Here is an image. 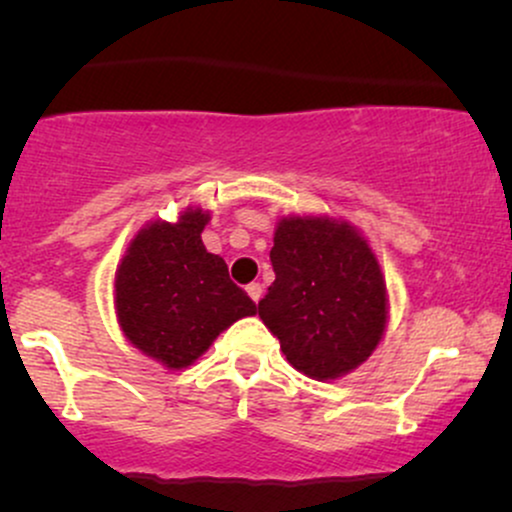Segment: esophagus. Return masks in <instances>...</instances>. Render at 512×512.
I'll use <instances>...</instances> for the list:
<instances>
[{
	"instance_id": "obj_1",
	"label": "esophagus",
	"mask_w": 512,
	"mask_h": 512,
	"mask_svg": "<svg viewBox=\"0 0 512 512\" xmlns=\"http://www.w3.org/2000/svg\"><path fill=\"white\" fill-rule=\"evenodd\" d=\"M245 291H248V296H250L255 303L262 298V286H260V284H248V286H245Z\"/></svg>"
}]
</instances>
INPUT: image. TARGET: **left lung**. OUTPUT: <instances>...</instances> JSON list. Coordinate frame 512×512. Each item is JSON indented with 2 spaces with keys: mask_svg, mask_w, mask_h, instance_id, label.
Returning a JSON list of instances; mask_svg holds the SVG:
<instances>
[{
  "mask_svg": "<svg viewBox=\"0 0 512 512\" xmlns=\"http://www.w3.org/2000/svg\"><path fill=\"white\" fill-rule=\"evenodd\" d=\"M274 284L257 310L293 368L334 380L361 366L387 325V289L368 240L330 216H286L269 252Z\"/></svg>",
  "mask_w": 512,
  "mask_h": 512,
  "instance_id": "1",
  "label": "left lung"
}]
</instances>
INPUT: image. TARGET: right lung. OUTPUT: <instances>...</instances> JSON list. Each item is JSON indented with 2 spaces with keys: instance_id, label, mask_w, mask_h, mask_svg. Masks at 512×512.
<instances>
[{
  "instance_id": "add662e5",
  "label": "right lung",
  "mask_w": 512,
  "mask_h": 512,
  "mask_svg": "<svg viewBox=\"0 0 512 512\" xmlns=\"http://www.w3.org/2000/svg\"><path fill=\"white\" fill-rule=\"evenodd\" d=\"M209 211L187 209L175 223L154 221L134 236L117 264L120 330L170 370L192 366L223 330L257 313L228 276L226 262L202 243Z\"/></svg>"
}]
</instances>
